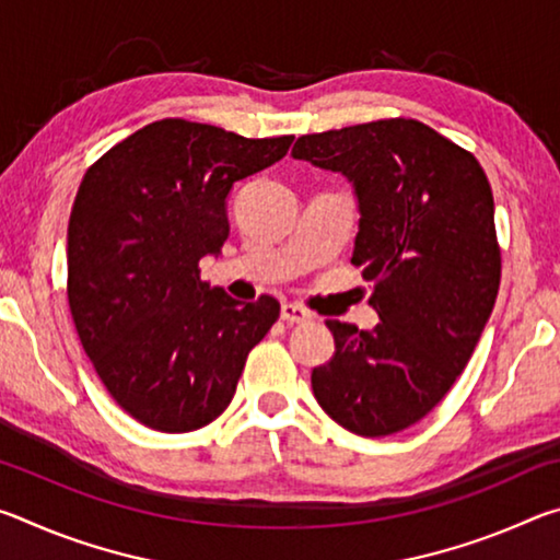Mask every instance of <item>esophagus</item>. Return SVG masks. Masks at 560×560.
Segmentation results:
<instances>
[{
    "label": "esophagus",
    "instance_id": "1",
    "mask_svg": "<svg viewBox=\"0 0 560 560\" xmlns=\"http://www.w3.org/2000/svg\"><path fill=\"white\" fill-rule=\"evenodd\" d=\"M311 311L303 308L301 303H283L281 306V320H287V324H303V320H311Z\"/></svg>",
    "mask_w": 560,
    "mask_h": 560
}]
</instances>
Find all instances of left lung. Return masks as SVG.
<instances>
[{
  "mask_svg": "<svg viewBox=\"0 0 560 560\" xmlns=\"http://www.w3.org/2000/svg\"><path fill=\"white\" fill-rule=\"evenodd\" d=\"M291 155L353 183V261L373 283V330L326 320L336 353L314 368L324 412L385 438L432 412L467 368L494 308V195L477 158L412 118L301 136Z\"/></svg>",
  "mask_w": 560,
  "mask_h": 560,
  "instance_id": "8db88e82",
  "label": "left lung"
}]
</instances>
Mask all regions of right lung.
<instances>
[{
    "mask_svg": "<svg viewBox=\"0 0 560 560\" xmlns=\"http://www.w3.org/2000/svg\"><path fill=\"white\" fill-rule=\"evenodd\" d=\"M291 140L165 118L113 145L81 179L66 283L75 334L113 400L150 430L217 420L279 318L277 299L240 303L210 289L200 259L230 236L232 185L279 163Z\"/></svg>",
    "mask_w": 560,
    "mask_h": 560,
    "instance_id": "1",
    "label": "right lung"
}]
</instances>
